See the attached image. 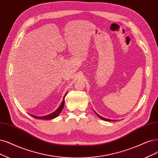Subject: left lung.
I'll return each mask as SVG.
<instances>
[{"label":"left lung","instance_id":"8db88e82","mask_svg":"<svg viewBox=\"0 0 158 158\" xmlns=\"http://www.w3.org/2000/svg\"><path fill=\"white\" fill-rule=\"evenodd\" d=\"M94 111L95 113L97 114V116H98V117L100 118V119H102V120H105V121H109V122H110V121H114V120H110V119H107V118H103V117H102V116H101L100 115H99L97 113H96V111H95L94 110Z\"/></svg>","mask_w":158,"mask_h":158}]
</instances>
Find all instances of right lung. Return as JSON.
<instances>
[{"label": "right lung", "mask_w": 158, "mask_h": 158, "mask_svg": "<svg viewBox=\"0 0 158 158\" xmlns=\"http://www.w3.org/2000/svg\"><path fill=\"white\" fill-rule=\"evenodd\" d=\"M67 94V93H66ZM66 94H65V96H64L63 98V100H62V102L61 103L60 106H59V107H58L55 111H54L53 113H52L49 114H48V115H45V116H35V115H32V114H31L30 115L31 116H32L33 118H36V119H42V120H51V119H53L55 118H56V116H58V115L60 114V113H61L62 110L64 107V102H65V100H64V98H65Z\"/></svg>", "instance_id": "1"}]
</instances>
